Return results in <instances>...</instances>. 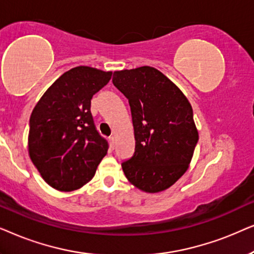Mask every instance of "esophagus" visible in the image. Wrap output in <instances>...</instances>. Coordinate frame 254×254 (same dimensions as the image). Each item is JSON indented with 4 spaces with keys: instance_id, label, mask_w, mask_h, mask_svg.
Here are the masks:
<instances>
[{
    "instance_id": "1",
    "label": "esophagus",
    "mask_w": 254,
    "mask_h": 254,
    "mask_svg": "<svg viewBox=\"0 0 254 254\" xmlns=\"http://www.w3.org/2000/svg\"><path fill=\"white\" fill-rule=\"evenodd\" d=\"M109 141H110V145H111V147H115V137L114 136H111V137H109Z\"/></svg>"
}]
</instances>
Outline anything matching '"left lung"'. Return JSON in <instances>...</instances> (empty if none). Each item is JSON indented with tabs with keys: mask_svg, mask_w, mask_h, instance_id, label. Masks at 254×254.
Instances as JSON below:
<instances>
[{
	"mask_svg": "<svg viewBox=\"0 0 254 254\" xmlns=\"http://www.w3.org/2000/svg\"><path fill=\"white\" fill-rule=\"evenodd\" d=\"M113 83L129 100L136 147L122 168L146 192L174 185L188 170L198 140L192 108L172 81L150 66L114 72Z\"/></svg>",
	"mask_w": 254,
	"mask_h": 254,
	"instance_id": "8db88e82",
	"label": "left lung"
}]
</instances>
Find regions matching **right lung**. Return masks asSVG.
Returning a JSON list of instances; mask_svg holds the SVG:
<instances>
[{"label":"right lung","mask_w":254,"mask_h":254,"mask_svg":"<svg viewBox=\"0 0 254 254\" xmlns=\"http://www.w3.org/2000/svg\"><path fill=\"white\" fill-rule=\"evenodd\" d=\"M113 72L77 66L67 70L44 93L30 117L29 154L51 187L79 189L92 180L108 152L90 113L93 95Z\"/></svg>","instance_id":"1"}]
</instances>
